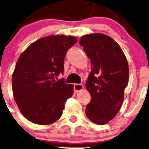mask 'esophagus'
I'll use <instances>...</instances> for the list:
<instances>
[{
  "instance_id": "esophagus-1",
  "label": "esophagus",
  "mask_w": 149,
  "mask_h": 149,
  "mask_svg": "<svg viewBox=\"0 0 149 149\" xmlns=\"http://www.w3.org/2000/svg\"><path fill=\"white\" fill-rule=\"evenodd\" d=\"M73 89H74V91L77 93V92L84 90V86L81 85V84H74L73 85Z\"/></svg>"
}]
</instances>
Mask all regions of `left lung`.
Returning a JSON list of instances; mask_svg holds the SVG:
<instances>
[{"instance_id":"8db88e82","label":"left lung","mask_w":149,"mask_h":149,"mask_svg":"<svg viewBox=\"0 0 149 149\" xmlns=\"http://www.w3.org/2000/svg\"><path fill=\"white\" fill-rule=\"evenodd\" d=\"M79 43L91 63L86 83L91 94L86 115L95 124L104 125L116 116L123 103L129 76L127 59L119 45L105 34L83 36Z\"/></svg>"}]
</instances>
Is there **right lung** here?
Listing matches in <instances>:
<instances>
[{"label":"right lung","mask_w":149,"mask_h":149,"mask_svg":"<svg viewBox=\"0 0 149 149\" xmlns=\"http://www.w3.org/2000/svg\"><path fill=\"white\" fill-rule=\"evenodd\" d=\"M77 41L69 36L42 38L18 58L13 73V93L21 113L32 123L51 124L62 116L73 86L55 78L63 73L65 54Z\"/></svg>","instance_id":"right-lung-1"}]
</instances>
